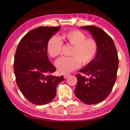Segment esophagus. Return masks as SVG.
Here are the masks:
<instances>
[{
	"label": "esophagus",
	"instance_id": "34e87169",
	"mask_svg": "<svg viewBox=\"0 0 130 130\" xmlns=\"http://www.w3.org/2000/svg\"><path fill=\"white\" fill-rule=\"evenodd\" d=\"M69 76H70V74H65V75H63V77H64L65 78H67Z\"/></svg>",
	"mask_w": 130,
	"mask_h": 130
}]
</instances>
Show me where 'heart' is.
Segmentation results:
<instances>
[{"instance_id":"b5f03b06","label":"heart","mask_w":130,"mask_h":130,"mask_svg":"<svg viewBox=\"0 0 130 130\" xmlns=\"http://www.w3.org/2000/svg\"><path fill=\"white\" fill-rule=\"evenodd\" d=\"M62 38L67 44L73 46L70 57H61L56 63L58 72L67 74L77 69L80 66L91 63L98 50V45L95 39L87 38V35L78 30L69 31L63 34ZM63 43L58 37L53 36L47 41L46 50L52 58H56L61 54Z\"/></svg>"}]
</instances>
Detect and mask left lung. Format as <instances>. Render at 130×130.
Wrapping results in <instances>:
<instances>
[{
    "instance_id": "1",
    "label": "left lung",
    "mask_w": 130,
    "mask_h": 130,
    "mask_svg": "<svg viewBox=\"0 0 130 130\" xmlns=\"http://www.w3.org/2000/svg\"><path fill=\"white\" fill-rule=\"evenodd\" d=\"M91 32L98 45L96 57L80 70L74 93L87 104H94L105 99L112 89L116 79L119 58L115 43L104 30L94 26L81 27Z\"/></svg>"
}]
</instances>
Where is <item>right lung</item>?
Instances as JSON below:
<instances>
[{"instance_id": "1", "label": "right lung", "mask_w": 130, "mask_h": 130, "mask_svg": "<svg viewBox=\"0 0 130 130\" xmlns=\"http://www.w3.org/2000/svg\"><path fill=\"white\" fill-rule=\"evenodd\" d=\"M61 26H41L30 31L18 45L14 70L17 85L23 95L32 104L44 105L56 95V88L64 80L50 73L56 71L47 57V41Z\"/></svg>"}]
</instances>
